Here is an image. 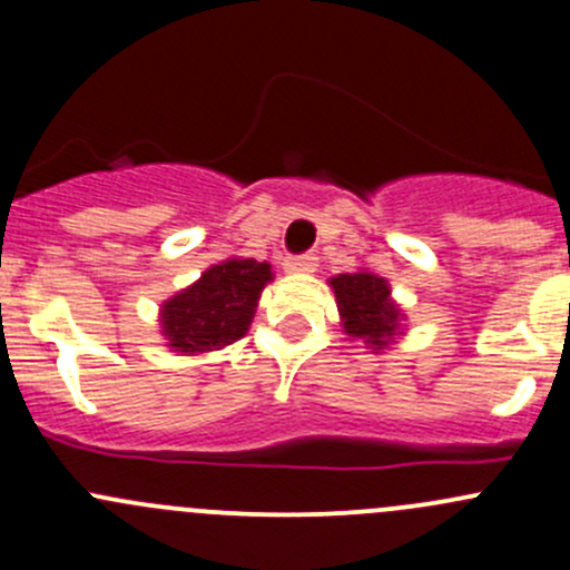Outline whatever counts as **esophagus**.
<instances>
[{"instance_id": "34e87169", "label": "esophagus", "mask_w": 570, "mask_h": 570, "mask_svg": "<svg viewBox=\"0 0 570 570\" xmlns=\"http://www.w3.org/2000/svg\"><path fill=\"white\" fill-rule=\"evenodd\" d=\"M284 269H286V273H292V275H308V273H314V269H317V256H314V253L292 256V258H286Z\"/></svg>"}]
</instances>
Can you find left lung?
Instances as JSON below:
<instances>
[{
    "label": "left lung",
    "instance_id": "obj_1",
    "mask_svg": "<svg viewBox=\"0 0 570 570\" xmlns=\"http://www.w3.org/2000/svg\"><path fill=\"white\" fill-rule=\"evenodd\" d=\"M336 295L338 320L350 342H364L372 353L392 350L405 336V312L392 297V286L372 269H355L327 278Z\"/></svg>",
    "mask_w": 570,
    "mask_h": 570
}]
</instances>
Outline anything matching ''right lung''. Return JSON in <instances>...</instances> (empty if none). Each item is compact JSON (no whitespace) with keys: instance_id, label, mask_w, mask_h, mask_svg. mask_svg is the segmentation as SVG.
<instances>
[{"instance_id":"right-lung-1","label":"right lung","mask_w":570,"mask_h":570,"mask_svg":"<svg viewBox=\"0 0 570 570\" xmlns=\"http://www.w3.org/2000/svg\"><path fill=\"white\" fill-rule=\"evenodd\" d=\"M273 278V267L256 258L232 256L206 267L195 284L159 306L165 347L178 355H200L243 338L256 317L262 289Z\"/></svg>"}]
</instances>
